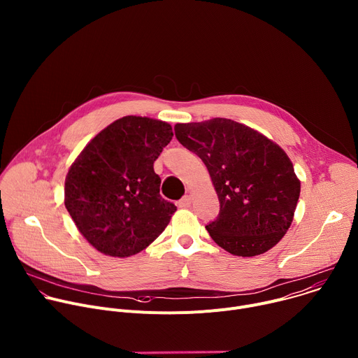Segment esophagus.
Returning <instances> with one entry per match:
<instances>
[{"label": "esophagus", "instance_id": "34e87169", "mask_svg": "<svg viewBox=\"0 0 358 358\" xmlns=\"http://www.w3.org/2000/svg\"><path fill=\"white\" fill-rule=\"evenodd\" d=\"M189 203H191V196H189V195H184V196L178 201V207H180V208H187V207H189Z\"/></svg>", "mask_w": 358, "mask_h": 358}]
</instances>
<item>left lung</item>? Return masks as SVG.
<instances>
[{
  "mask_svg": "<svg viewBox=\"0 0 358 358\" xmlns=\"http://www.w3.org/2000/svg\"><path fill=\"white\" fill-rule=\"evenodd\" d=\"M177 140L207 166L220 215L206 228L236 257L273 248L292 225L300 181L285 150L242 123L215 117L177 123Z\"/></svg>",
  "mask_w": 358,
  "mask_h": 358,
  "instance_id": "8db88e82",
  "label": "left lung"
}]
</instances>
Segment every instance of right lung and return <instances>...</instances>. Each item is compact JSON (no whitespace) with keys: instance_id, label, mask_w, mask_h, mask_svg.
<instances>
[{"instance_id":"obj_1","label":"right lung","mask_w":358,"mask_h":358,"mask_svg":"<svg viewBox=\"0 0 358 358\" xmlns=\"http://www.w3.org/2000/svg\"><path fill=\"white\" fill-rule=\"evenodd\" d=\"M171 138L163 120L124 116L75 159L65 180V207L96 250L127 258L166 229L177 207L162 198L152 164Z\"/></svg>"}]
</instances>
